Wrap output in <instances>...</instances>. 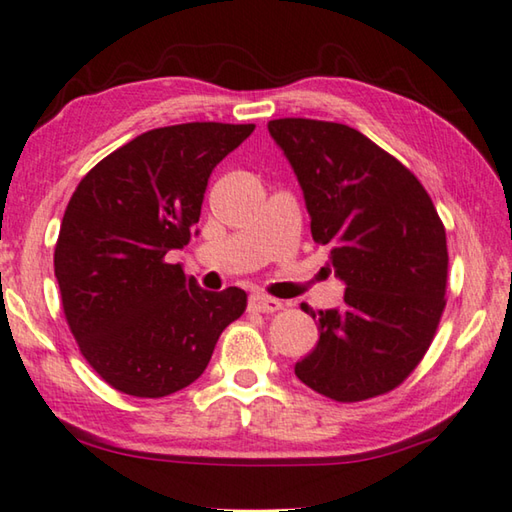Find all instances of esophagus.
I'll return each instance as SVG.
<instances>
[{"label":"esophagus","instance_id":"esophagus-1","mask_svg":"<svg viewBox=\"0 0 512 512\" xmlns=\"http://www.w3.org/2000/svg\"><path fill=\"white\" fill-rule=\"evenodd\" d=\"M248 307L253 311H259V314H273V311L282 309V302L277 298L266 296L262 291H255L248 296Z\"/></svg>","mask_w":512,"mask_h":512}]
</instances>
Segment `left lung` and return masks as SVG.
<instances>
[{
  "instance_id": "left-lung-1",
  "label": "left lung",
  "mask_w": 512,
  "mask_h": 512,
  "mask_svg": "<svg viewBox=\"0 0 512 512\" xmlns=\"http://www.w3.org/2000/svg\"><path fill=\"white\" fill-rule=\"evenodd\" d=\"M268 133L305 194L311 237L345 282L339 309L316 311L320 339L296 377L336 402L402 384L422 361L445 309V225L420 180L345 124L273 119Z\"/></svg>"
}]
</instances>
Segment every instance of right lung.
Returning a JSON list of instances; mask_svg holds the SVG:
<instances>
[{"label":"right lung","instance_id":"obj_1","mask_svg":"<svg viewBox=\"0 0 512 512\" xmlns=\"http://www.w3.org/2000/svg\"><path fill=\"white\" fill-rule=\"evenodd\" d=\"M255 124L153 128L106 155L67 203L54 271L85 361L117 391L164 397L203 375L246 311V291H205L167 253L192 239L207 178Z\"/></svg>","mask_w":512,"mask_h":512}]
</instances>
